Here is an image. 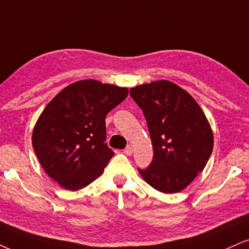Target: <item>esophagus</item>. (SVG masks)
<instances>
[{
	"instance_id": "34e87169",
	"label": "esophagus",
	"mask_w": 249,
	"mask_h": 249,
	"mask_svg": "<svg viewBox=\"0 0 249 249\" xmlns=\"http://www.w3.org/2000/svg\"><path fill=\"white\" fill-rule=\"evenodd\" d=\"M133 151H134V149H133V146H131V145H128L127 148H125V149L124 150V152L127 156H131V155H133Z\"/></svg>"
}]
</instances>
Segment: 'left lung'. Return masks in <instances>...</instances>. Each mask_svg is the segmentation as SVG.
<instances>
[{"label": "left lung", "instance_id": "left-lung-1", "mask_svg": "<svg viewBox=\"0 0 249 249\" xmlns=\"http://www.w3.org/2000/svg\"><path fill=\"white\" fill-rule=\"evenodd\" d=\"M143 110L153 146L151 165L139 172L165 194L185 189L204 170L213 148V133L204 112L186 90L170 81L130 89Z\"/></svg>", "mask_w": 249, "mask_h": 249}]
</instances>
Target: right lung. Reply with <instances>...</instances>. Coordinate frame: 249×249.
I'll return each mask as SVG.
<instances>
[{
  "label": "right lung",
  "instance_id": "right-lung-1",
  "mask_svg": "<svg viewBox=\"0 0 249 249\" xmlns=\"http://www.w3.org/2000/svg\"><path fill=\"white\" fill-rule=\"evenodd\" d=\"M127 96V88L83 79L46 105L32 145L46 173L64 189L79 190L103 174L114 156L105 144L106 115Z\"/></svg>",
  "mask_w": 249,
  "mask_h": 249
}]
</instances>
